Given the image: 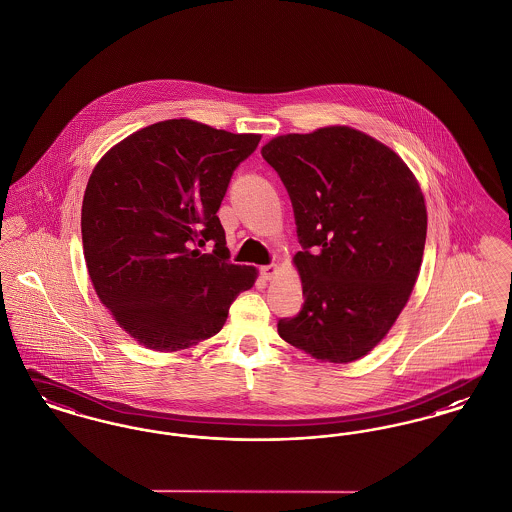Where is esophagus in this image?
I'll return each mask as SVG.
<instances>
[{
	"label": "esophagus",
	"mask_w": 512,
	"mask_h": 512,
	"mask_svg": "<svg viewBox=\"0 0 512 512\" xmlns=\"http://www.w3.org/2000/svg\"><path fill=\"white\" fill-rule=\"evenodd\" d=\"M274 274H276V265H265V267H261V276H263L265 280H270Z\"/></svg>",
	"instance_id": "1"
}]
</instances>
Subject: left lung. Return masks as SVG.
<instances>
[{"label":"left lung","instance_id":"left-lung-1","mask_svg":"<svg viewBox=\"0 0 512 512\" xmlns=\"http://www.w3.org/2000/svg\"><path fill=\"white\" fill-rule=\"evenodd\" d=\"M292 199L305 303L280 338L330 363L361 359L403 311L422 263L426 205L390 147L347 126L261 149Z\"/></svg>","mask_w":512,"mask_h":512}]
</instances>
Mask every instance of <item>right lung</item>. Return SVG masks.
<instances>
[{"label": "right lung", "mask_w": 512, "mask_h": 512, "mask_svg": "<svg viewBox=\"0 0 512 512\" xmlns=\"http://www.w3.org/2000/svg\"><path fill=\"white\" fill-rule=\"evenodd\" d=\"M259 140L172 119L134 132L92 172L80 222L86 267L101 303L149 349L215 336L253 286L257 270L230 263L217 211Z\"/></svg>", "instance_id": "add662e5"}]
</instances>
